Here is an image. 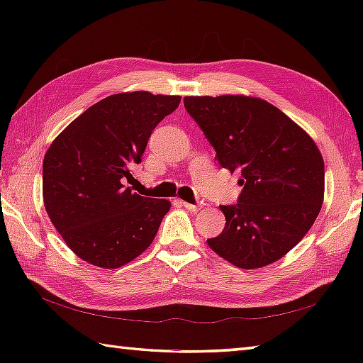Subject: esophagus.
Here are the masks:
<instances>
[{
    "label": "esophagus",
    "mask_w": 363,
    "mask_h": 363,
    "mask_svg": "<svg viewBox=\"0 0 363 363\" xmlns=\"http://www.w3.org/2000/svg\"><path fill=\"white\" fill-rule=\"evenodd\" d=\"M179 203H181V206L186 207V209L190 211V212H198L203 207L201 204H190V203H186V201H179Z\"/></svg>",
    "instance_id": "34e87169"
}]
</instances>
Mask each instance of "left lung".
Masks as SVG:
<instances>
[{"mask_svg":"<svg viewBox=\"0 0 363 363\" xmlns=\"http://www.w3.org/2000/svg\"><path fill=\"white\" fill-rule=\"evenodd\" d=\"M223 168L242 173L237 204L220 206L223 233L207 245L230 264L262 268L296 246L321 211L325 162L312 137L265 99L186 96Z\"/></svg>","mask_w":363,"mask_h":363,"instance_id":"8db88e82","label":"left lung"}]
</instances>
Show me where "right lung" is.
<instances>
[{
    "mask_svg": "<svg viewBox=\"0 0 363 363\" xmlns=\"http://www.w3.org/2000/svg\"><path fill=\"white\" fill-rule=\"evenodd\" d=\"M181 96L126 91L90 106L60 133L43 159L46 213L76 256L99 268L134 260L156 237L168 199L126 187L148 138Z\"/></svg>",
    "mask_w": 363,
    "mask_h": 363,
    "instance_id": "add662e5",
    "label": "right lung"
}]
</instances>
